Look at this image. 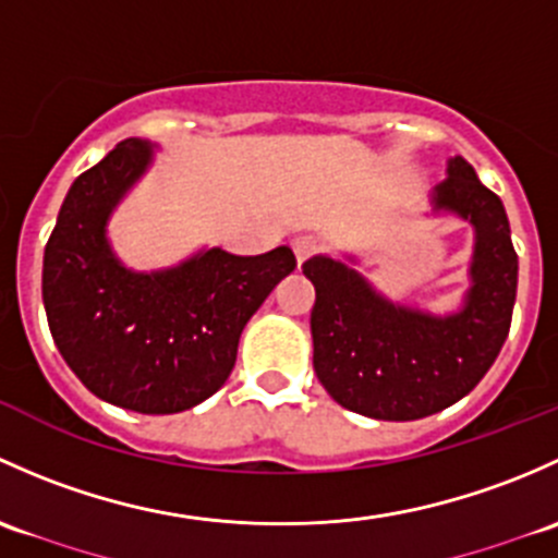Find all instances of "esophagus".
Segmentation results:
<instances>
[{
	"label": "esophagus",
	"instance_id": "esophagus-1",
	"mask_svg": "<svg viewBox=\"0 0 558 558\" xmlns=\"http://www.w3.org/2000/svg\"><path fill=\"white\" fill-rule=\"evenodd\" d=\"M292 252H295L298 266H303L308 257H314L319 252V241L314 236H295L292 239Z\"/></svg>",
	"mask_w": 558,
	"mask_h": 558
}]
</instances>
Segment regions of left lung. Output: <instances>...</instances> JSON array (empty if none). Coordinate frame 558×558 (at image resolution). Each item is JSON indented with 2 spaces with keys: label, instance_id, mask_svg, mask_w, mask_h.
<instances>
[{
  "label": "left lung",
  "instance_id": "1",
  "mask_svg": "<svg viewBox=\"0 0 558 558\" xmlns=\"http://www.w3.org/2000/svg\"><path fill=\"white\" fill-rule=\"evenodd\" d=\"M433 204L475 228L473 287L451 317L384 301L332 257L303 263L317 292L314 373L338 405L363 416L411 422L444 411L473 392L508 338L519 255L502 201L481 185L468 160L451 158L449 180L435 187Z\"/></svg>",
  "mask_w": 558,
  "mask_h": 558
}]
</instances>
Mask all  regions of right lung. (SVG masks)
<instances>
[{
	"label": "right lung",
	"instance_id": "add662e5",
	"mask_svg": "<svg viewBox=\"0 0 558 558\" xmlns=\"http://www.w3.org/2000/svg\"><path fill=\"white\" fill-rule=\"evenodd\" d=\"M147 163L150 147L123 140L74 180L45 246L43 301L61 357L96 398L177 413L228 381L241 330L295 255L290 246L255 257L209 250L169 271L123 268L105 226Z\"/></svg>",
	"mask_w": 558,
	"mask_h": 558
}]
</instances>
